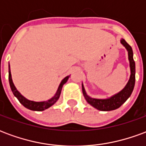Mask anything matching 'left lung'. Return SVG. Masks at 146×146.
<instances>
[{
	"label": "left lung",
	"mask_w": 146,
	"mask_h": 146,
	"mask_svg": "<svg viewBox=\"0 0 146 146\" xmlns=\"http://www.w3.org/2000/svg\"><path fill=\"white\" fill-rule=\"evenodd\" d=\"M120 43L122 44L127 51L128 52V60L130 62V70H131V76L128 82L126 84L124 88H123L116 95L111 96L110 98L106 99L100 98H94L87 95L84 87L82 84L83 95L85 98L88 103L92 106L93 107L100 110V111H111L120 107L127 99L131 96L135 84V62L133 58V51L131 47L125 41L124 39L120 40Z\"/></svg>",
	"instance_id": "obj_1"
}]
</instances>
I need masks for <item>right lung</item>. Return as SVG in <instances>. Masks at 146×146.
<instances>
[{
    "label": "right lung",
    "instance_id": "1",
    "mask_svg": "<svg viewBox=\"0 0 146 146\" xmlns=\"http://www.w3.org/2000/svg\"><path fill=\"white\" fill-rule=\"evenodd\" d=\"M70 76H66L62 81H61L60 84L58 88V90L55 95L50 99H48L47 101L44 102H34L31 101L27 99V98H25L23 95H22L20 94V92L18 91L15 86L13 84L12 79H11V70H10V65H9V69H8V79H9V84H10V88L11 89V92L13 93V95L18 98V100L19 101L21 104L23 105V106L27 108L28 110H33V111H44V110H47L49 107H51V106L53 105L58 101V99L60 97L61 91L62 88V86L66 83V81L69 79Z\"/></svg>",
    "mask_w": 146,
    "mask_h": 146
}]
</instances>
